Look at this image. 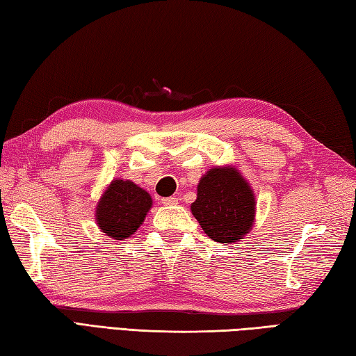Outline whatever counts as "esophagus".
Returning a JSON list of instances; mask_svg holds the SVG:
<instances>
[{
    "mask_svg": "<svg viewBox=\"0 0 356 356\" xmlns=\"http://www.w3.org/2000/svg\"><path fill=\"white\" fill-rule=\"evenodd\" d=\"M162 204H163L165 207L176 205V204H179V199H177L176 196H171V197H163V199H162Z\"/></svg>",
    "mask_w": 356,
    "mask_h": 356,
    "instance_id": "esophagus-1",
    "label": "esophagus"
}]
</instances>
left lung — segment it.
<instances>
[{
	"label": "left lung",
	"instance_id": "8db88e82",
	"mask_svg": "<svg viewBox=\"0 0 356 356\" xmlns=\"http://www.w3.org/2000/svg\"><path fill=\"white\" fill-rule=\"evenodd\" d=\"M191 213L213 241L238 242L254 222L256 202L252 186L234 166L213 168L200 179Z\"/></svg>",
	"mask_w": 356,
	"mask_h": 356
}]
</instances>
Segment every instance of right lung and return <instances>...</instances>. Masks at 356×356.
Segmentation results:
<instances>
[{"mask_svg": "<svg viewBox=\"0 0 356 356\" xmlns=\"http://www.w3.org/2000/svg\"><path fill=\"white\" fill-rule=\"evenodd\" d=\"M152 199L131 180L115 179L104 190L95 208V220L103 233L117 241L131 238L143 224Z\"/></svg>", "mask_w": 356, "mask_h": 356, "instance_id": "obj_1", "label": "right lung"}]
</instances>
